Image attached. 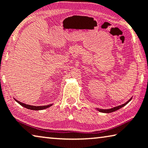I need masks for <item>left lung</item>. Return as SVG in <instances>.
<instances>
[{
	"instance_id": "1",
	"label": "left lung",
	"mask_w": 148,
	"mask_h": 148,
	"mask_svg": "<svg viewBox=\"0 0 148 148\" xmlns=\"http://www.w3.org/2000/svg\"><path fill=\"white\" fill-rule=\"evenodd\" d=\"M131 99H132V97L130 98V99H129L128 101H126L125 103H124L121 105H119V106H116V107H114L113 108H111V109H98V108H96V109L99 112H105V113H109V112H114V111H116L117 110L121 109V108L123 107L124 106H125L126 104H128L129 102L130 101Z\"/></svg>"
}]
</instances>
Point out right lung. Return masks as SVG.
<instances>
[{
	"instance_id": "obj_1",
	"label": "right lung",
	"mask_w": 148,
	"mask_h": 148,
	"mask_svg": "<svg viewBox=\"0 0 148 148\" xmlns=\"http://www.w3.org/2000/svg\"><path fill=\"white\" fill-rule=\"evenodd\" d=\"M16 100V101L20 105H22V107L26 108V109H30V110H34V111H39V110H43V109H45L47 108L48 107H50L51 106H52L53 104H50V105H44V106H33V105H27V104H25L23 103L22 102H20L19 101L16 100V99H14Z\"/></svg>"
}]
</instances>
